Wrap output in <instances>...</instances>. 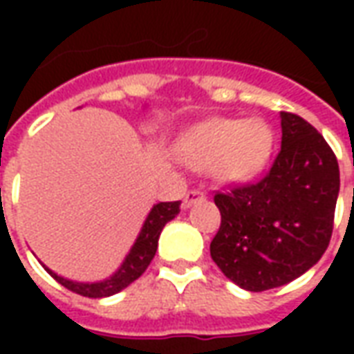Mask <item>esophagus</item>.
I'll return each instance as SVG.
<instances>
[{
    "instance_id": "obj_1",
    "label": "esophagus",
    "mask_w": 354,
    "mask_h": 354,
    "mask_svg": "<svg viewBox=\"0 0 354 354\" xmlns=\"http://www.w3.org/2000/svg\"><path fill=\"white\" fill-rule=\"evenodd\" d=\"M199 201H205V193L199 192V189H192V192L185 193L184 197V208H189L195 203H199Z\"/></svg>"
}]
</instances>
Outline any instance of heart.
<instances>
[{"instance_id":"obj_1","label":"heart","mask_w":354,"mask_h":354,"mask_svg":"<svg viewBox=\"0 0 354 354\" xmlns=\"http://www.w3.org/2000/svg\"><path fill=\"white\" fill-rule=\"evenodd\" d=\"M269 127L243 119H208L195 124L180 138V155L195 169H212L222 182L254 176L271 153Z\"/></svg>"}]
</instances>
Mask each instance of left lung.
Returning <instances> with one entry per match:
<instances>
[{"label":"left lung","instance_id":"left-lung-1","mask_svg":"<svg viewBox=\"0 0 354 354\" xmlns=\"http://www.w3.org/2000/svg\"><path fill=\"white\" fill-rule=\"evenodd\" d=\"M282 142L258 182L216 193L222 223L210 256L248 292L294 281L326 252L334 230L339 167L313 124L281 111Z\"/></svg>","mask_w":354,"mask_h":354}]
</instances>
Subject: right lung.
<instances>
[{
  "label": "right lung",
  "mask_w": 354,
  "mask_h": 354,
  "mask_svg": "<svg viewBox=\"0 0 354 354\" xmlns=\"http://www.w3.org/2000/svg\"><path fill=\"white\" fill-rule=\"evenodd\" d=\"M178 212H180V201H172V203H159V205H153L151 212L147 214L146 222L140 230V235L136 239V243L132 245L131 252L127 254V258L121 263V267L117 269L115 273L111 274L109 279L100 282H75L70 281V279H64L60 277L55 271H50L49 267L47 273L58 281L64 288L72 290L75 294H81L85 297H108L113 296L117 292L124 290L131 282H134L138 279L140 274L144 273L147 269V266L153 260L155 252H157V243H159V235H161L162 227L172 220L176 218Z\"/></svg>",
  "instance_id": "add662e5"
}]
</instances>
